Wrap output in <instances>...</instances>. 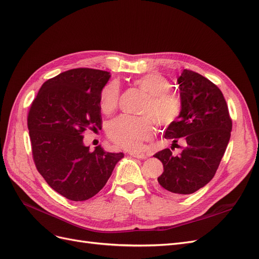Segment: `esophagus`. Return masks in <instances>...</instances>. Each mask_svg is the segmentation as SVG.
<instances>
[{
	"mask_svg": "<svg viewBox=\"0 0 259 259\" xmlns=\"http://www.w3.org/2000/svg\"><path fill=\"white\" fill-rule=\"evenodd\" d=\"M130 154L132 156H134V158H137V159H147L148 158V154L146 153H143V152H137V151H131Z\"/></svg>",
	"mask_w": 259,
	"mask_h": 259,
	"instance_id": "esophagus-1",
	"label": "esophagus"
}]
</instances>
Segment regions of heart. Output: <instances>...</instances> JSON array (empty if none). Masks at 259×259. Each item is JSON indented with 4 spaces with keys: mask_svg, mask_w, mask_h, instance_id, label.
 Instances as JSON below:
<instances>
[{
    "mask_svg": "<svg viewBox=\"0 0 259 259\" xmlns=\"http://www.w3.org/2000/svg\"><path fill=\"white\" fill-rule=\"evenodd\" d=\"M134 84L146 94L140 114L143 116L121 115L108 125V135L113 142L125 149H138L154 133L153 120L159 126L173 124L180 114L182 104L165 76L159 73L146 74L135 80ZM120 89L116 82L108 83L101 90L99 105L106 113L113 111L119 104Z\"/></svg>",
    "mask_w": 259,
    "mask_h": 259,
    "instance_id": "heart-1",
    "label": "heart"
}]
</instances>
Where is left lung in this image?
<instances>
[{
	"label": "left lung",
	"instance_id": "8db88e82",
	"mask_svg": "<svg viewBox=\"0 0 259 259\" xmlns=\"http://www.w3.org/2000/svg\"><path fill=\"white\" fill-rule=\"evenodd\" d=\"M177 82L182 110L177 120L168 125L164 137L174 139V144L177 138L184 137L187 145L176 156L169 149L153 155L164 167L154 188L167 195L190 194L210 182L232 130L228 106L214 83L187 69Z\"/></svg>",
	"mask_w": 259,
	"mask_h": 259
}]
</instances>
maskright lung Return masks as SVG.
<instances>
[{
    "instance_id": "obj_1",
    "label": "right lung",
    "mask_w": 259,
    "mask_h": 259,
    "mask_svg": "<svg viewBox=\"0 0 259 259\" xmlns=\"http://www.w3.org/2000/svg\"><path fill=\"white\" fill-rule=\"evenodd\" d=\"M110 76L103 70H68L46 81L30 107L35 166L52 189L71 201L97 194L124 156L83 144L86 128L101 130L99 97Z\"/></svg>"
}]
</instances>
